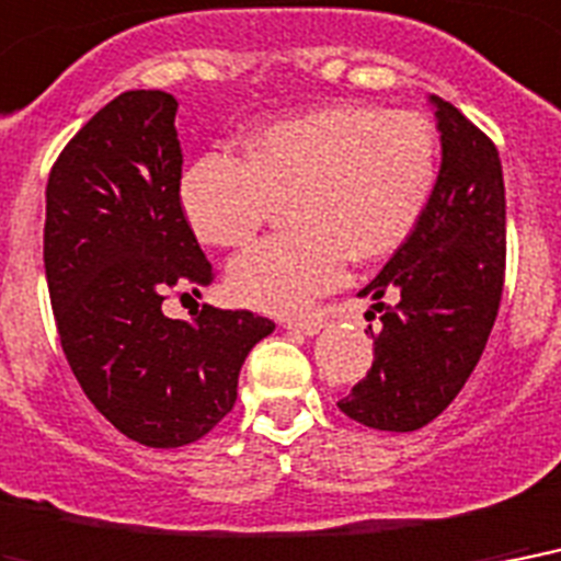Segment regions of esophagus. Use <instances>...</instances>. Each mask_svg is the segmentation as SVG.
Returning <instances> with one entry per match:
<instances>
[{"label":"esophagus","instance_id":"34e87169","mask_svg":"<svg viewBox=\"0 0 561 561\" xmlns=\"http://www.w3.org/2000/svg\"><path fill=\"white\" fill-rule=\"evenodd\" d=\"M286 330H295V333H304V336H316L321 330V319L310 316V319H289L286 321Z\"/></svg>","mask_w":561,"mask_h":561}]
</instances>
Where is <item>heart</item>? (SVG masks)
<instances>
[{"mask_svg":"<svg viewBox=\"0 0 561 561\" xmlns=\"http://www.w3.org/2000/svg\"><path fill=\"white\" fill-rule=\"evenodd\" d=\"M438 172L433 125L410 111L330 104L263 125L245 160L207 151L181 175L186 225L213 249H240L289 207L293 231L228 266L233 301L301 312L336 289L348 257L383 260L419 228Z\"/></svg>","mask_w":561,"mask_h":561,"instance_id":"obj_1","label":"heart"}]
</instances>
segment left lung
<instances>
[{
	"label": "left lung",
	"instance_id": "left-lung-1",
	"mask_svg": "<svg viewBox=\"0 0 561 561\" xmlns=\"http://www.w3.org/2000/svg\"><path fill=\"white\" fill-rule=\"evenodd\" d=\"M430 102L442 134L436 186L410 240L359 289L383 328L371 333V371L340 401L348 419L392 433L430 424L466 386L497 319L506 268L497 149L454 104Z\"/></svg>",
	"mask_w": 561,
	"mask_h": 561
}]
</instances>
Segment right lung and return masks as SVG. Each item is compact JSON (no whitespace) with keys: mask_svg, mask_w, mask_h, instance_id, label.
<instances>
[{"mask_svg":"<svg viewBox=\"0 0 561 561\" xmlns=\"http://www.w3.org/2000/svg\"><path fill=\"white\" fill-rule=\"evenodd\" d=\"M175 114L163 90L116 95L46 184L43 263L67 363L95 410L146 447L210 433L233 410L249 351L275 330L249 310H160L169 289L198 295L213 280L178 202Z\"/></svg>","mask_w":561,"mask_h":561,"instance_id":"obj_1","label":"right lung"}]
</instances>
